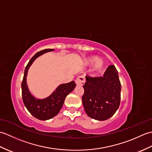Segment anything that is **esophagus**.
Masks as SVG:
<instances>
[{
    "instance_id": "esophagus-1",
    "label": "esophagus",
    "mask_w": 152,
    "mask_h": 152,
    "mask_svg": "<svg viewBox=\"0 0 152 152\" xmlns=\"http://www.w3.org/2000/svg\"><path fill=\"white\" fill-rule=\"evenodd\" d=\"M85 82L86 79L84 78V76H80L79 77H78L75 81L77 86H83L85 83Z\"/></svg>"
}]
</instances>
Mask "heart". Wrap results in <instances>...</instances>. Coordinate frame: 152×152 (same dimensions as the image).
<instances>
[{"label":"heart","instance_id":"1","mask_svg":"<svg viewBox=\"0 0 152 152\" xmlns=\"http://www.w3.org/2000/svg\"><path fill=\"white\" fill-rule=\"evenodd\" d=\"M83 64L86 66L91 65V71L93 75H98L104 70L106 66V61L102 57L95 56H89L83 59Z\"/></svg>","mask_w":152,"mask_h":152}]
</instances>
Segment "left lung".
<instances>
[{"label": "left lung", "mask_w": 152, "mask_h": 152, "mask_svg": "<svg viewBox=\"0 0 152 152\" xmlns=\"http://www.w3.org/2000/svg\"><path fill=\"white\" fill-rule=\"evenodd\" d=\"M86 78L82 103L87 115L99 121L111 118L118 109L121 98V83L115 66H109L102 77Z\"/></svg>", "instance_id": "obj_1"}]
</instances>
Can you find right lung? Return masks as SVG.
<instances>
[{
  "instance_id": "1",
  "label": "right lung",
  "mask_w": 152,
  "mask_h": 152,
  "mask_svg": "<svg viewBox=\"0 0 152 152\" xmlns=\"http://www.w3.org/2000/svg\"><path fill=\"white\" fill-rule=\"evenodd\" d=\"M54 49H46L37 53L31 58L25 67L24 76L21 83L22 98L25 107L34 118L40 120H48L55 117L61 110L66 96L72 92L76 87L74 81L61 84L48 97L40 99L31 94L27 84L28 70L37 57Z\"/></svg>"
}]
</instances>
